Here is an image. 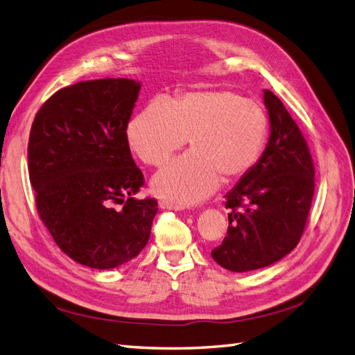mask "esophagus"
<instances>
[{
	"label": "esophagus",
	"instance_id": "1",
	"mask_svg": "<svg viewBox=\"0 0 355 355\" xmlns=\"http://www.w3.org/2000/svg\"><path fill=\"white\" fill-rule=\"evenodd\" d=\"M159 205H160V208H163V210H181V205L171 202V201H168V199H160Z\"/></svg>",
	"mask_w": 355,
	"mask_h": 355
}]
</instances>
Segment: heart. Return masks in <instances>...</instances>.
I'll return each mask as SVG.
<instances>
[{
    "label": "heart",
    "instance_id": "obj_1",
    "mask_svg": "<svg viewBox=\"0 0 355 355\" xmlns=\"http://www.w3.org/2000/svg\"><path fill=\"white\" fill-rule=\"evenodd\" d=\"M268 118L257 100L231 89L187 91L171 102L151 100L127 125V142L144 163L163 166L187 141L192 150L154 177L153 189L177 205L210 196L225 181L257 165Z\"/></svg>",
    "mask_w": 355,
    "mask_h": 355
}]
</instances>
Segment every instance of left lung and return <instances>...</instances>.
<instances>
[{
	"instance_id": "1",
	"label": "left lung",
	"mask_w": 355,
	"mask_h": 355,
	"mask_svg": "<svg viewBox=\"0 0 355 355\" xmlns=\"http://www.w3.org/2000/svg\"><path fill=\"white\" fill-rule=\"evenodd\" d=\"M264 103L271 130L267 148L226 195L228 232L211 250L217 264L237 272L275 264L297 246L315 193V166L302 130L270 89Z\"/></svg>"
}]
</instances>
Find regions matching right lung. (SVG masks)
<instances>
[{"mask_svg": "<svg viewBox=\"0 0 355 355\" xmlns=\"http://www.w3.org/2000/svg\"><path fill=\"white\" fill-rule=\"evenodd\" d=\"M139 89L125 78L83 80L53 93L31 125L35 208L58 248L91 268L138 257L157 213L156 199L135 198L144 174L130 154L127 125Z\"/></svg>", "mask_w": 355, "mask_h": 355, "instance_id": "obj_1", "label": "right lung"}]
</instances>
